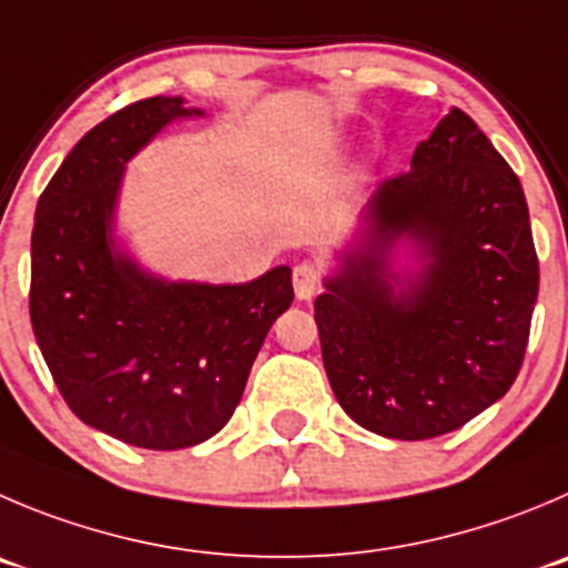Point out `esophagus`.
Segmentation results:
<instances>
[{"mask_svg":"<svg viewBox=\"0 0 568 568\" xmlns=\"http://www.w3.org/2000/svg\"><path fill=\"white\" fill-rule=\"evenodd\" d=\"M321 281H323V273L317 264H312V262L295 264L293 284H295V295H298V301H310L312 295L321 290Z\"/></svg>","mask_w":568,"mask_h":568,"instance_id":"1","label":"esophagus"}]
</instances>
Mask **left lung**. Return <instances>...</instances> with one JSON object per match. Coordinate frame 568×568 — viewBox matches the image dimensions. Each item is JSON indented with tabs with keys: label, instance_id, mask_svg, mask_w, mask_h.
<instances>
[{
	"label": "left lung",
	"instance_id": "8db88e82",
	"mask_svg": "<svg viewBox=\"0 0 568 568\" xmlns=\"http://www.w3.org/2000/svg\"><path fill=\"white\" fill-rule=\"evenodd\" d=\"M409 166L374 189L315 301L339 407L393 440L446 435L499 402L538 298L524 189L474 119L452 108ZM402 244L415 271L392 267Z\"/></svg>",
	"mask_w": 568,
	"mask_h": 568
}]
</instances>
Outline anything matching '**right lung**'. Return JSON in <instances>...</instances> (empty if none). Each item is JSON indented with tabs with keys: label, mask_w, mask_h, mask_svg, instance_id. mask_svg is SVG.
Instances as JSON below:
<instances>
[{
	"label": "right lung",
	"mask_w": 568,
	"mask_h": 568,
	"mask_svg": "<svg viewBox=\"0 0 568 568\" xmlns=\"http://www.w3.org/2000/svg\"><path fill=\"white\" fill-rule=\"evenodd\" d=\"M183 97H150L91 128L38 197L30 321L69 409L139 449H186L240 404L270 326L293 304V270L247 284L170 281L113 236L125 164L175 119Z\"/></svg>",
	"instance_id": "obj_1"
}]
</instances>
